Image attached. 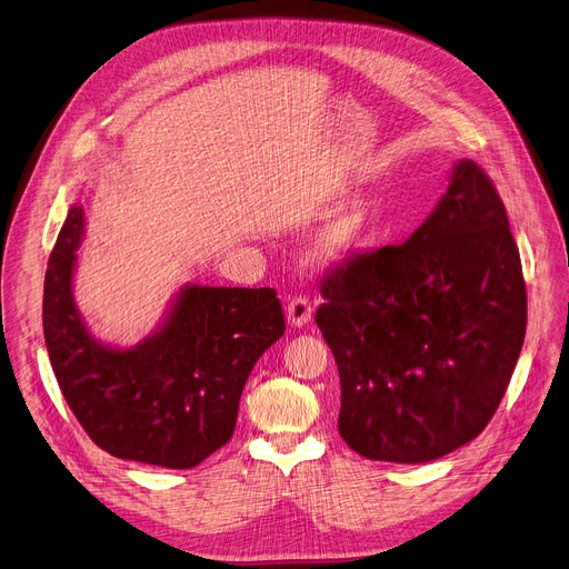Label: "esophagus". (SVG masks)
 <instances>
[{
    "instance_id": "1",
    "label": "esophagus",
    "mask_w": 569,
    "mask_h": 569,
    "mask_svg": "<svg viewBox=\"0 0 569 569\" xmlns=\"http://www.w3.org/2000/svg\"><path fill=\"white\" fill-rule=\"evenodd\" d=\"M286 318L290 322V327H307L313 318V307L307 300V297H295V300L288 302L286 307Z\"/></svg>"
}]
</instances>
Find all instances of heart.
<instances>
[{
	"label": "heart",
	"mask_w": 569,
	"mask_h": 569,
	"mask_svg": "<svg viewBox=\"0 0 569 569\" xmlns=\"http://www.w3.org/2000/svg\"><path fill=\"white\" fill-rule=\"evenodd\" d=\"M380 204L371 196L346 202L339 212L327 219L309 244V262L316 267H337L360 256L378 237Z\"/></svg>",
	"instance_id": "obj_1"
}]
</instances>
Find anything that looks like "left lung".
<instances>
[{
  "instance_id": "left-lung-1",
  "label": "left lung",
  "mask_w": 569,
  "mask_h": 569,
  "mask_svg": "<svg viewBox=\"0 0 569 569\" xmlns=\"http://www.w3.org/2000/svg\"><path fill=\"white\" fill-rule=\"evenodd\" d=\"M320 292L350 450L427 463L482 433L517 367L528 305L505 204L480 166L457 161L403 244L339 264Z\"/></svg>"
}]
</instances>
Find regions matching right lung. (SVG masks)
<instances>
[{"instance_id": "right-lung-1", "label": "right lung", "mask_w": 569, "mask_h": 569, "mask_svg": "<svg viewBox=\"0 0 569 569\" xmlns=\"http://www.w3.org/2000/svg\"><path fill=\"white\" fill-rule=\"evenodd\" d=\"M84 207L73 202L50 253L43 337L69 408L117 459L187 470L234 431L239 397L260 355L286 332L277 290L179 288L157 330L131 348L99 341L76 297Z\"/></svg>"}]
</instances>
